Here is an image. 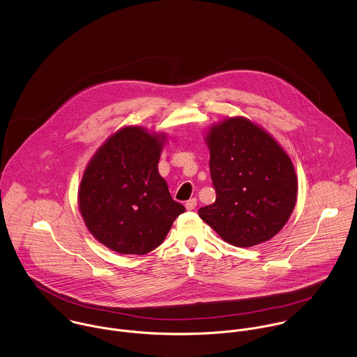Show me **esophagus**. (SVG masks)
Segmentation results:
<instances>
[{
	"mask_svg": "<svg viewBox=\"0 0 357 357\" xmlns=\"http://www.w3.org/2000/svg\"><path fill=\"white\" fill-rule=\"evenodd\" d=\"M185 207H186L188 211H193L197 207V199H190L189 202H186Z\"/></svg>",
	"mask_w": 357,
	"mask_h": 357,
	"instance_id": "obj_1",
	"label": "esophagus"
}]
</instances>
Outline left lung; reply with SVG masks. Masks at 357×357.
Here are the masks:
<instances>
[{
	"label": "left lung",
	"instance_id": "obj_1",
	"mask_svg": "<svg viewBox=\"0 0 357 357\" xmlns=\"http://www.w3.org/2000/svg\"><path fill=\"white\" fill-rule=\"evenodd\" d=\"M216 199L200 218L226 243L252 247L271 240L287 223L298 196L289 155L266 130L234 116L206 134Z\"/></svg>",
	"mask_w": 357,
	"mask_h": 357
}]
</instances>
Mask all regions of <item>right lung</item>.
<instances>
[{
    "label": "right lung",
    "mask_w": 357,
    "mask_h": 357,
    "mask_svg": "<svg viewBox=\"0 0 357 357\" xmlns=\"http://www.w3.org/2000/svg\"><path fill=\"white\" fill-rule=\"evenodd\" d=\"M164 132L127 126L110 135L88 161L78 208L91 234L119 254L157 248L185 207L172 200L158 161Z\"/></svg>",
    "instance_id": "obj_1"
}]
</instances>
